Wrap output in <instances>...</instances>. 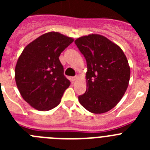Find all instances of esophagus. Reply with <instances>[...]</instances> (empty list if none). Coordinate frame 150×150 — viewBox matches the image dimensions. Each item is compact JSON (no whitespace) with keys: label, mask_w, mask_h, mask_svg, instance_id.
Segmentation results:
<instances>
[{"label":"esophagus","mask_w":150,"mask_h":150,"mask_svg":"<svg viewBox=\"0 0 150 150\" xmlns=\"http://www.w3.org/2000/svg\"><path fill=\"white\" fill-rule=\"evenodd\" d=\"M76 79H77V77H76V76H72V77H71V80L72 82L75 81V80H76Z\"/></svg>","instance_id":"esophagus-1"}]
</instances>
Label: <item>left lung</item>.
<instances>
[{
    "label": "left lung",
    "instance_id": "8db88e82",
    "mask_svg": "<svg viewBox=\"0 0 150 150\" xmlns=\"http://www.w3.org/2000/svg\"><path fill=\"white\" fill-rule=\"evenodd\" d=\"M87 63L86 91L78 97L85 109L100 114L112 109L128 86L130 67L122 49L100 34L83 36L74 41Z\"/></svg>",
    "mask_w": 150,
    "mask_h": 150
}]
</instances>
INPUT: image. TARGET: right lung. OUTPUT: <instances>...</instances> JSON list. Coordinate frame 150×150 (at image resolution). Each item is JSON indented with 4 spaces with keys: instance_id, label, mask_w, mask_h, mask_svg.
<instances>
[{
    "instance_id": "obj_1",
    "label": "right lung",
    "mask_w": 150,
    "mask_h": 150,
    "mask_svg": "<svg viewBox=\"0 0 150 150\" xmlns=\"http://www.w3.org/2000/svg\"><path fill=\"white\" fill-rule=\"evenodd\" d=\"M59 32L46 33L30 42L18 57L15 80L23 99L38 110L58 106L71 82L64 75L59 55L74 42Z\"/></svg>"
}]
</instances>
